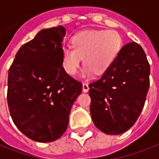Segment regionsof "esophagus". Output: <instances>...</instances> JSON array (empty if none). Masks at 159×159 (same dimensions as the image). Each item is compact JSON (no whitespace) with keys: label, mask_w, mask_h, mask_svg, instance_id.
Here are the masks:
<instances>
[{"label":"esophagus","mask_w":159,"mask_h":159,"mask_svg":"<svg viewBox=\"0 0 159 159\" xmlns=\"http://www.w3.org/2000/svg\"><path fill=\"white\" fill-rule=\"evenodd\" d=\"M89 89V84L87 83H83V90L84 92H88Z\"/></svg>","instance_id":"1"}]
</instances>
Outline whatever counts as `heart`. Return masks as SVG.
Wrapping results in <instances>:
<instances>
[{
  "label": "heart",
  "mask_w": 159,
  "mask_h": 159,
  "mask_svg": "<svg viewBox=\"0 0 159 159\" xmlns=\"http://www.w3.org/2000/svg\"><path fill=\"white\" fill-rule=\"evenodd\" d=\"M123 46L121 35L114 30H88L76 33L71 46L62 49V65L67 74L74 76L83 57L84 76L102 74L118 57Z\"/></svg>",
  "instance_id": "b5f03b06"
}]
</instances>
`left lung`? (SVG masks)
<instances>
[{"label": "left lung", "instance_id": "obj_1", "mask_svg": "<svg viewBox=\"0 0 159 159\" xmlns=\"http://www.w3.org/2000/svg\"><path fill=\"white\" fill-rule=\"evenodd\" d=\"M150 64L140 45L131 42L100 79L89 84L90 114L95 126L117 135L134 126L150 87Z\"/></svg>", "mask_w": 159, "mask_h": 159}]
</instances>
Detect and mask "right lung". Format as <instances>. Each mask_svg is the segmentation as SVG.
Segmentation results:
<instances>
[{"label":"right lung","mask_w":159,"mask_h":159,"mask_svg":"<svg viewBox=\"0 0 159 159\" xmlns=\"http://www.w3.org/2000/svg\"><path fill=\"white\" fill-rule=\"evenodd\" d=\"M62 25L40 31L19 49L8 70L7 104L18 129L34 141H54L64 134L83 84L62 65Z\"/></svg>","instance_id":"obj_1"}]
</instances>
